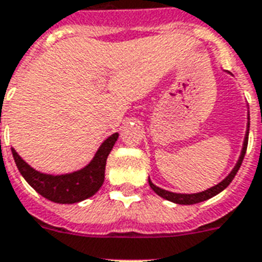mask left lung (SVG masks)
<instances>
[{
	"instance_id": "1",
	"label": "left lung",
	"mask_w": 262,
	"mask_h": 262,
	"mask_svg": "<svg viewBox=\"0 0 262 262\" xmlns=\"http://www.w3.org/2000/svg\"><path fill=\"white\" fill-rule=\"evenodd\" d=\"M249 127H250V123H247V131H246V137H245V141H243V147H242V153H241V157H239L238 163L235 165V168L231 171V173L227 176L226 179L220 182L219 184L213 186V187L208 188V190H205L202 192H196V194H178V192H171L167 191V190H163V188L157 187L156 184H153L150 182L149 179V184L151 190H153L156 194H159L160 196H163L164 200L171 201V202H175V204H180V205H192V204H198V202H202V201H206L209 198H212L219 192H222L224 188L228 186V184L232 182V179L236 175V172L239 171V168L242 165L243 157H245V154H246V149H247V141H249Z\"/></svg>"
}]
</instances>
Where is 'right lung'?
<instances>
[{"label":"right lung","instance_id":"obj_1","mask_svg":"<svg viewBox=\"0 0 262 262\" xmlns=\"http://www.w3.org/2000/svg\"><path fill=\"white\" fill-rule=\"evenodd\" d=\"M119 134L113 135L99 146L94 159L89 165L80 171L67 173V175H46L40 173L31 168L24 161L15 149H12L13 159L17 165V169L21 173L27 183L35 190L38 194L45 196L46 200L53 201L56 204H75L83 200H87L98 191L105 179V165L106 159L116 143Z\"/></svg>","mask_w":262,"mask_h":262}]
</instances>
